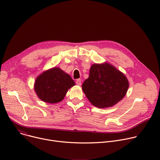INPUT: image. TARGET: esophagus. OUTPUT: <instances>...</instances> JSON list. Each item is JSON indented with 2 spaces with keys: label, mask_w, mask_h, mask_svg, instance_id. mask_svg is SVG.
Instances as JSON below:
<instances>
[{
  "label": "esophagus",
  "mask_w": 160,
  "mask_h": 160,
  "mask_svg": "<svg viewBox=\"0 0 160 160\" xmlns=\"http://www.w3.org/2000/svg\"><path fill=\"white\" fill-rule=\"evenodd\" d=\"M76 83H77V85L80 86L81 84H82V80H81L80 79H77V80H76Z\"/></svg>",
  "instance_id": "obj_1"
}]
</instances>
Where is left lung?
Listing matches in <instances>:
<instances>
[{
  "label": "left lung",
  "instance_id": "1",
  "mask_svg": "<svg viewBox=\"0 0 160 160\" xmlns=\"http://www.w3.org/2000/svg\"><path fill=\"white\" fill-rule=\"evenodd\" d=\"M128 88L126 77L108 63L94 64L82 84L88 101L99 108L112 106L122 100Z\"/></svg>",
  "mask_w": 160,
  "mask_h": 160
}]
</instances>
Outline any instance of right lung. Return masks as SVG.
<instances>
[{
  "label": "right lung",
  "mask_w": 160,
  "mask_h": 160,
  "mask_svg": "<svg viewBox=\"0 0 160 160\" xmlns=\"http://www.w3.org/2000/svg\"><path fill=\"white\" fill-rule=\"evenodd\" d=\"M75 85L71 77L59 68H53L38 76L35 82L38 97L44 102L56 103L61 101L68 89Z\"/></svg>",
  "instance_id": "1"
}]
</instances>
